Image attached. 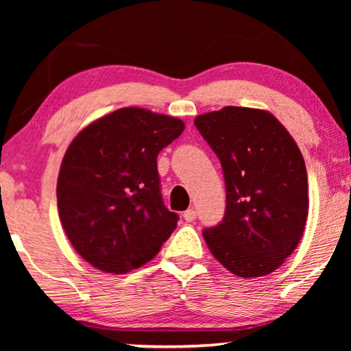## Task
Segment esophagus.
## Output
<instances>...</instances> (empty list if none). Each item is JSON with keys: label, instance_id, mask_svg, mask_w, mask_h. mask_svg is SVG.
<instances>
[{"label": "esophagus", "instance_id": "34e87169", "mask_svg": "<svg viewBox=\"0 0 351 351\" xmlns=\"http://www.w3.org/2000/svg\"><path fill=\"white\" fill-rule=\"evenodd\" d=\"M184 219L186 220V222H193V220L196 219V210L195 209H186L184 213Z\"/></svg>", "mask_w": 351, "mask_h": 351}]
</instances>
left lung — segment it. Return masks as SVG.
Masks as SVG:
<instances>
[{
    "label": "left lung",
    "instance_id": "1",
    "mask_svg": "<svg viewBox=\"0 0 351 351\" xmlns=\"http://www.w3.org/2000/svg\"><path fill=\"white\" fill-rule=\"evenodd\" d=\"M195 126L223 169L227 209L204 228L213 256L243 280L275 271L294 252L308 215L304 156L270 112L223 107Z\"/></svg>",
    "mask_w": 351,
    "mask_h": 351
}]
</instances>
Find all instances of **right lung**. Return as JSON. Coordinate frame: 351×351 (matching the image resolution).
<instances>
[{
    "instance_id": "right-lung-1",
    "label": "right lung",
    "mask_w": 351,
    "mask_h": 351,
    "mask_svg": "<svg viewBox=\"0 0 351 351\" xmlns=\"http://www.w3.org/2000/svg\"><path fill=\"white\" fill-rule=\"evenodd\" d=\"M184 129L179 118L128 107L95 119L66 148L57 179L60 223L97 270L123 275L145 265L176 230L156 158Z\"/></svg>"
}]
</instances>
